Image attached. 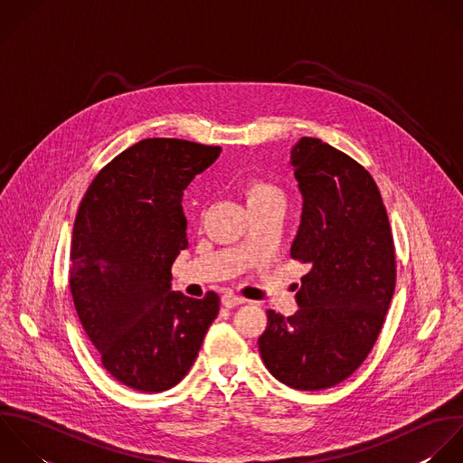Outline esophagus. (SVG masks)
I'll use <instances>...</instances> for the list:
<instances>
[{"instance_id":"esophagus-1","label":"esophagus","mask_w":463,"mask_h":463,"mask_svg":"<svg viewBox=\"0 0 463 463\" xmlns=\"http://www.w3.org/2000/svg\"><path fill=\"white\" fill-rule=\"evenodd\" d=\"M247 299H243V298H240V296H236V294H232V292H225L223 296H222V305L225 307V308H234V307H238V305H243Z\"/></svg>"}]
</instances>
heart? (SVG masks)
I'll use <instances>...</instances> for the list:
<instances>
[{"label":"heart","mask_w":463,"mask_h":463,"mask_svg":"<svg viewBox=\"0 0 463 463\" xmlns=\"http://www.w3.org/2000/svg\"><path fill=\"white\" fill-rule=\"evenodd\" d=\"M247 207L252 209H263V207H285V193L281 187L269 180H250L243 189Z\"/></svg>","instance_id":"b5f03b06"}]
</instances>
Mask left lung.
Wrapping results in <instances>:
<instances>
[{
  "mask_svg": "<svg viewBox=\"0 0 463 463\" xmlns=\"http://www.w3.org/2000/svg\"><path fill=\"white\" fill-rule=\"evenodd\" d=\"M290 165L303 196L290 256L310 270L299 310H269L258 346L279 383L317 392L348 379L372 352L395 292V247L379 187L359 162L303 137Z\"/></svg>",
  "mask_w": 463,
  "mask_h": 463,
  "instance_id": "left-lung-1",
  "label": "left lung"
}]
</instances>
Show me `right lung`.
I'll use <instances>...</instances> for the list:
<instances>
[{
	"label": "right lung",
	"mask_w": 463,
	"mask_h": 463,
	"mask_svg": "<svg viewBox=\"0 0 463 463\" xmlns=\"http://www.w3.org/2000/svg\"><path fill=\"white\" fill-rule=\"evenodd\" d=\"M222 147L144 138L117 155L80 200L71 236L70 290L100 363L124 386L160 393L191 370L220 298L171 290L187 249L182 196Z\"/></svg>",
	"instance_id": "obj_1"
}]
</instances>
